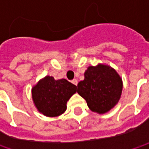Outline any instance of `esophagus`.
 <instances>
[{
    "label": "esophagus",
    "instance_id": "esophagus-1",
    "mask_svg": "<svg viewBox=\"0 0 149 149\" xmlns=\"http://www.w3.org/2000/svg\"><path fill=\"white\" fill-rule=\"evenodd\" d=\"M72 83L74 84V85H76V86H77L78 80H77V79H73V80H72Z\"/></svg>",
    "mask_w": 149,
    "mask_h": 149
}]
</instances>
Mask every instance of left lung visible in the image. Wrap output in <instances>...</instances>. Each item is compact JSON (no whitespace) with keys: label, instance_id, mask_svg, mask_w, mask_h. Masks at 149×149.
Wrapping results in <instances>:
<instances>
[{"label":"left lung","instance_id":"left-lung-1","mask_svg":"<svg viewBox=\"0 0 149 149\" xmlns=\"http://www.w3.org/2000/svg\"><path fill=\"white\" fill-rule=\"evenodd\" d=\"M77 92L86 100L91 111L105 113L116 105L121 97L123 81L114 69L99 64L89 66L84 79L79 82Z\"/></svg>","mask_w":149,"mask_h":149}]
</instances>
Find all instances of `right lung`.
<instances>
[{"mask_svg":"<svg viewBox=\"0 0 149 149\" xmlns=\"http://www.w3.org/2000/svg\"><path fill=\"white\" fill-rule=\"evenodd\" d=\"M32 99L38 111L47 117H57L67 109V101L76 93V85L65 79L52 76L41 79L32 88Z\"/></svg>","mask_w":149,"mask_h":149,"instance_id":"right-lung-1","label":"right lung"}]
</instances>
